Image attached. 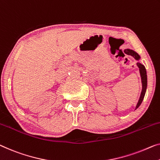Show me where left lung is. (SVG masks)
<instances>
[{
  "instance_id": "1",
  "label": "left lung",
  "mask_w": 160,
  "mask_h": 160,
  "mask_svg": "<svg viewBox=\"0 0 160 160\" xmlns=\"http://www.w3.org/2000/svg\"><path fill=\"white\" fill-rule=\"evenodd\" d=\"M126 52H127V54H128V55H131L133 57H134V59H137V60H139V59H140V56L139 55V54H138L137 52L133 51V50H132V49H126ZM137 66H138V68H139L140 75H141V78H142V92H141V95H140L139 100V101H138L137 106H136V109L139 108V106L142 103V101L144 100L145 92H146V90H147V71H146V69H145V67L139 62H137Z\"/></svg>"
}]
</instances>
